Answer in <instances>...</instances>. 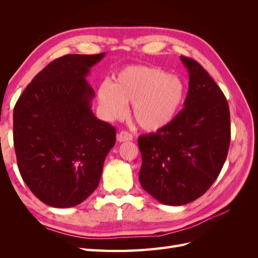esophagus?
<instances>
[{"label":"esophagus","instance_id":"34e87169","mask_svg":"<svg viewBox=\"0 0 258 258\" xmlns=\"http://www.w3.org/2000/svg\"><path fill=\"white\" fill-rule=\"evenodd\" d=\"M134 139V136H132L130 132L128 131H120L118 135H117V141L118 142H124V141H131Z\"/></svg>","mask_w":258,"mask_h":258}]
</instances>
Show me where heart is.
<instances>
[{
    "label": "heart",
    "mask_w": 258,
    "mask_h": 258,
    "mask_svg": "<svg viewBox=\"0 0 258 258\" xmlns=\"http://www.w3.org/2000/svg\"><path fill=\"white\" fill-rule=\"evenodd\" d=\"M185 96L179 77L146 66L122 69L111 84L98 88L100 112L105 119H119L126 115V103L139 126L147 131L166 127L178 113Z\"/></svg>",
    "instance_id": "obj_1"
}]
</instances>
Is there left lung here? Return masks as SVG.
I'll use <instances>...</instances> for the list:
<instances>
[{"label": "left lung", "instance_id": "obj_1", "mask_svg": "<svg viewBox=\"0 0 258 258\" xmlns=\"http://www.w3.org/2000/svg\"><path fill=\"white\" fill-rule=\"evenodd\" d=\"M189 73L183 110L166 127L140 136L142 188L163 205L201 197L224 166L230 144L228 102L197 61L181 56Z\"/></svg>", "mask_w": 258, "mask_h": 258}]
</instances>
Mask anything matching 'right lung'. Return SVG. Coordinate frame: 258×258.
Returning <instances> with one entry per match:
<instances>
[{"instance_id":"right-lung-1","label":"right lung","mask_w":258,"mask_h":258,"mask_svg":"<svg viewBox=\"0 0 258 258\" xmlns=\"http://www.w3.org/2000/svg\"><path fill=\"white\" fill-rule=\"evenodd\" d=\"M104 57L66 54L44 68L14 107V146L21 177L53 208L80 205L96 190L116 130L91 111L85 77Z\"/></svg>"}]
</instances>
